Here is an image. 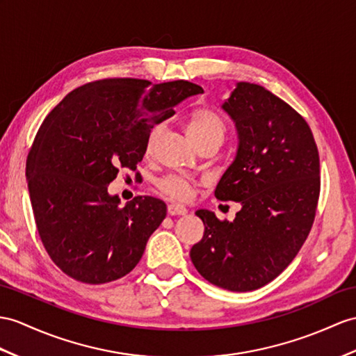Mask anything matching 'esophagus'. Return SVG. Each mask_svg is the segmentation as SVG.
Here are the masks:
<instances>
[{
	"label": "esophagus",
	"mask_w": 356,
	"mask_h": 356,
	"mask_svg": "<svg viewBox=\"0 0 356 356\" xmlns=\"http://www.w3.org/2000/svg\"><path fill=\"white\" fill-rule=\"evenodd\" d=\"M168 213L170 216H183L187 213V208L181 204H169L168 205Z\"/></svg>",
	"instance_id": "34e87169"
}]
</instances>
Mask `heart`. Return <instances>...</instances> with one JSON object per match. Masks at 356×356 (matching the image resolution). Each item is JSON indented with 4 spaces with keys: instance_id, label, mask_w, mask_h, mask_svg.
Masks as SVG:
<instances>
[{
    "instance_id": "obj_1",
    "label": "heart",
    "mask_w": 356,
    "mask_h": 356,
    "mask_svg": "<svg viewBox=\"0 0 356 356\" xmlns=\"http://www.w3.org/2000/svg\"><path fill=\"white\" fill-rule=\"evenodd\" d=\"M161 133V125L154 127L146 140V151H151L154 148L155 142ZM187 134L195 142V145L205 138H223L225 136V122L223 119L213 110L199 108L192 113L187 122ZM160 190L170 197L175 199H188L192 196V184L190 181L183 175H169L160 183Z\"/></svg>"
}]
</instances>
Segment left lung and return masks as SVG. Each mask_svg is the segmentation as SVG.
Returning <instances> with one entry per match:
<instances>
[{"label": "left lung", "mask_w": 356, "mask_h": 356, "mask_svg": "<svg viewBox=\"0 0 356 356\" xmlns=\"http://www.w3.org/2000/svg\"><path fill=\"white\" fill-rule=\"evenodd\" d=\"M222 110L237 131V151L216 197L240 202L232 222L197 210L204 236L190 258L204 278L229 291L273 281L307 240L320 192L313 133L296 110L263 86L240 81Z\"/></svg>", "instance_id": "obj_1"}]
</instances>
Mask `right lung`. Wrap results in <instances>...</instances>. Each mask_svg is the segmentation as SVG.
<instances>
[{
    "label": "right lung",
    "instance_id": "right-lung-1",
    "mask_svg": "<svg viewBox=\"0 0 356 356\" xmlns=\"http://www.w3.org/2000/svg\"><path fill=\"white\" fill-rule=\"evenodd\" d=\"M199 93L183 80L108 78L67 93L43 120L25 177L42 243L67 276L106 284L140 261L166 204L136 196L120 205L108 184L120 168L136 170L154 125Z\"/></svg>",
    "mask_w": 356,
    "mask_h": 356
}]
</instances>
